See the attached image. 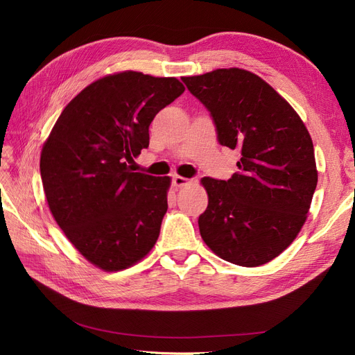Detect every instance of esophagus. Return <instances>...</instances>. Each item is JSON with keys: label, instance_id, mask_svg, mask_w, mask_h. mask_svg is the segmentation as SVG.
<instances>
[{"label": "esophagus", "instance_id": "obj_1", "mask_svg": "<svg viewBox=\"0 0 355 355\" xmlns=\"http://www.w3.org/2000/svg\"><path fill=\"white\" fill-rule=\"evenodd\" d=\"M189 182H191L189 179L182 178V176H173V178H171V184H173L175 188H184V187H187L189 184Z\"/></svg>", "mask_w": 355, "mask_h": 355}]
</instances>
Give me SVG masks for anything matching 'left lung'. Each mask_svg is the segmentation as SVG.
I'll return each mask as SVG.
<instances>
[{
	"label": "left lung",
	"mask_w": 355,
	"mask_h": 355,
	"mask_svg": "<svg viewBox=\"0 0 355 355\" xmlns=\"http://www.w3.org/2000/svg\"><path fill=\"white\" fill-rule=\"evenodd\" d=\"M206 106L222 146L239 149L240 171L202 178L209 206L201 239L223 261L259 266L293 243L317 187L314 145L304 121L270 84L239 68L182 77Z\"/></svg>",
	"instance_id": "8db88e82"
}]
</instances>
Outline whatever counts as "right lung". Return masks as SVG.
Masks as SVG:
<instances>
[{"mask_svg": "<svg viewBox=\"0 0 355 355\" xmlns=\"http://www.w3.org/2000/svg\"><path fill=\"white\" fill-rule=\"evenodd\" d=\"M184 92L173 77L106 75L65 106L42 146L41 180L53 218L103 271L125 270L157 243L170 178L127 163L148 148L154 116Z\"/></svg>", "mask_w": 355, "mask_h": 355, "instance_id": "right-lung-1", "label": "right lung"}]
</instances>
